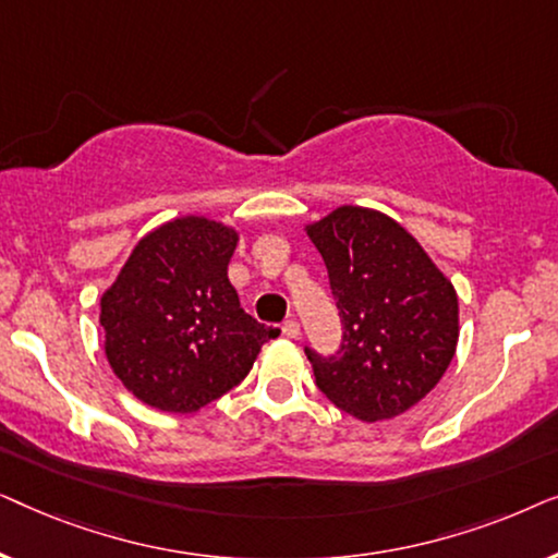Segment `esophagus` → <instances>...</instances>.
I'll return each mask as SVG.
<instances>
[{"label": "esophagus", "mask_w": 558, "mask_h": 558, "mask_svg": "<svg viewBox=\"0 0 558 558\" xmlns=\"http://www.w3.org/2000/svg\"><path fill=\"white\" fill-rule=\"evenodd\" d=\"M281 332H284L287 338L296 340V338H300V323H296V319H287V323L281 325Z\"/></svg>", "instance_id": "esophagus-1"}]
</instances>
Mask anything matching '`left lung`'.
<instances>
[{"instance_id":"obj_1","label":"left lung","mask_w":558,"mask_h":558,"mask_svg":"<svg viewBox=\"0 0 558 558\" xmlns=\"http://www.w3.org/2000/svg\"><path fill=\"white\" fill-rule=\"evenodd\" d=\"M304 231L323 254L345 327L338 355L307 350L317 386L365 424L407 414L454 357V284L422 243L380 210L340 205Z\"/></svg>"}]
</instances>
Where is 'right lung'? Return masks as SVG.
<instances>
[{"mask_svg": "<svg viewBox=\"0 0 558 558\" xmlns=\"http://www.w3.org/2000/svg\"><path fill=\"white\" fill-rule=\"evenodd\" d=\"M239 228L180 216L142 235L101 294L104 350L129 393L195 414L239 386L279 330L241 310L228 281Z\"/></svg>", "mask_w": 558, "mask_h": 558, "instance_id": "right-lung-1", "label": "right lung"}]
</instances>
